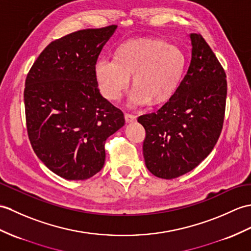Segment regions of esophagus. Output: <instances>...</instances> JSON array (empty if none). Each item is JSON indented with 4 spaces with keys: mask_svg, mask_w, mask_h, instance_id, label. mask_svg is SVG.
<instances>
[{
    "mask_svg": "<svg viewBox=\"0 0 251 251\" xmlns=\"http://www.w3.org/2000/svg\"><path fill=\"white\" fill-rule=\"evenodd\" d=\"M137 120V116L133 115V114H129V113H126L125 114V121L126 123H133V122H136Z\"/></svg>",
    "mask_w": 251,
    "mask_h": 251,
    "instance_id": "1",
    "label": "esophagus"
}]
</instances>
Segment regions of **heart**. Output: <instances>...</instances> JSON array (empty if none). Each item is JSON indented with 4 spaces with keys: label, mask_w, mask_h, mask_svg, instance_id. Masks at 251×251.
I'll list each match as a JSON object with an SVG mask.
<instances>
[{
    "label": "heart",
    "mask_w": 251,
    "mask_h": 251,
    "mask_svg": "<svg viewBox=\"0 0 251 251\" xmlns=\"http://www.w3.org/2000/svg\"><path fill=\"white\" fill-rule=\"evenodd\" d=\"M186 56L176 46L153 38L131 39L115 50L114 59L101 57L95 64V77L102 96L118 101L130 85L131 107L161 103L170 99L182 81Z\"/></svg>",
    "instance_id": "1"
}]
</instances>
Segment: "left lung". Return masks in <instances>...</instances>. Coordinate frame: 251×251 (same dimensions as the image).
<instances>
[{
	"label": "left lung",
	"mask_w": 251,
	"mask_h": 251,
	"mask_svg": "<svg viewBox=\"0 0 251 251\" xmlns=\"http://www.w3.org/2000/svg\"><path fill=\"white\" fill-rule=\"evenodd\" d=\"M189 36L190 65L176 92L158 111L138 118L147 132L145 166L165 179L183 176L204 160L224 124L226 73L204 38Z\"/></svg>",
	"instance_id": "1"
}]
</instances>
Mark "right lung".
<instances>
[{
	"label": "right lung",
	"instance_id": "add662e5",
	"mask_svg": "<svg viewBox=\"0 0 251 251\" xmlns=\"http://www.w3.org/2000/svg\"><path fill=\"white\" fill-rule=\"evenodd\" d=\"M118 25L86 28L46 47L25 79L27 135L35 154L57 176L90 178L101 170L104 142L124 114L98 90L95 64Z\"/></svg>",
	"mask_w": 251,
	"mask_h": 251
}]
</instances>
